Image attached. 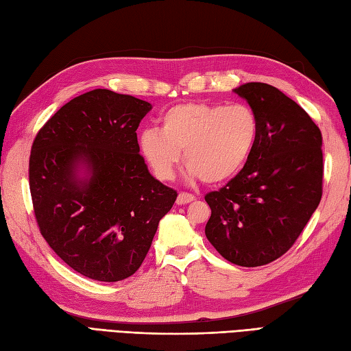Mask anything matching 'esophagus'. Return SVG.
Returning a JSON list of instances; mask_svg holds the SVG:
<instances>
[{
	"label": "esophagus",
	"instance_id": "34e87169",
	"mask_svg": "<svg viewBox=\"0 0 351 351\" xmlns=\"http://www.w3.org/2000/svg\"><path fill=\"white\" fill-rule=\"evenodd\" d=\"M193 199H195V197L192 195V193H186V192H180L178 193L177 197V204L178 206H183V204H189V202H192Z\"/></svg>",
	"mask_w": 351,
	"mask_h": 351
}]
</instances>
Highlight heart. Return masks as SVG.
I'll list each match as a JSON object with an SVG mask.
<instances>
[{"label":"heart","mask_w":351,"mask_h":351,"mask_svg":"<svg viewBox=\"0 0 351 351\" xmlns=\"http://www.w3.org/2000/svg\"><path fill=\"white\" fill-rule=\"evenodd\" d=\"M258 134V117L246 105L189 102L169 108L162 117V130L144 129L138 143L159 180L173 178L183 153L186 180L216 184L245 167Z\"/></svg>","instance_id":"b5f03b06"}]
</instances>
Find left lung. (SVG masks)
I'll use <instances>...</instances> for the list:
<instances>
[{
    "label": "left lung",
    "instance_id": "1",
    "mask_svg": "<svg viewBox=\"0 0 351 351\" xmlns=\"http://www.w3.org/2000/svg\"><path fill=\"white\" fill-rule=\"evenodd\" d=\"M232 91L258 117V141L240 173L206 195V237L225 260L256 267L284 255L320 204L323 139L313 119L274 85L247 82Z\"/></svg>",
    "mask_w": 351,
    "mask_h": 351
}]
</instances>
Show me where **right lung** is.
Returning a JSON list of instances; mask_svg holds the SVG:
<instances>
[{"instance_id":"obj_1","label":"right lung","mask_w":351,"mask_h":351,"mask_svg":"<svg viewBox=\"0 0 351 351\" xmlns=\"http://www.w3.org/2000/svg\"><path fill=\"white\" fill-rule=\"evenodd\" d=\"M150 110L111 90L84 93L46 121L31 147L29 191L42 236L95 281L135 274L177 198L139 154L136 129Z\"/></svg>"}]
</instances>
